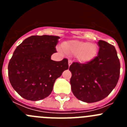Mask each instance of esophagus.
I'll return each instance as SVG.
<instances>
[{
	"mask_svg": "<svg viewBox=\"0 0 127 127\" xmlns=\"http://www.w3.org/2000/svg\"><path fill=\"white\" fill-rule=\"evenodd\" d=\"M68 63H69V65L70 66V65L72 64V61L71 60H69V61H68Z\"/></svg>",
	"mask_w": 127,
	"mask_h": 127,
	"instance_id": "1",
	"label": "esophagus"
}]
</instances>
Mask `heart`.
<instances>
[{"instance_id":"heart-1","label":"heart","mask_w":127,"mask_h":127,"mask_svg":"<svg viewBox=\"0 0 127 127\" xmlns=\"http://www.w3.org/2000/svg\"><path fill=\"white\" fill-rule=\"evenodd\" d=\"M62 48L65 52L76 55L77 60L87 62L95 57L97 52V46L88 42L71 41L63 44Z\"/></svg>"}]
</instances>
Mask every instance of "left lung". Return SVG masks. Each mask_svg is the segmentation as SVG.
Returning a JSON list of instances; mask_svg holds the SVG:
<instances>
[{
	"label": "left lung",
	"instance_id": "left-lung-1",
	"mask_svg": "<svg viewBox=\"0 0 127 127\" xmlns=\"http://www.w3.org/2000/svg\"><path fill=\"white\" fill-rule=\"evenodd\" d=\"M98 44L97 57L85 64L73 62L69 67L72 92L76 98L87 103L107 97L120 77V63L114 46L102 40Z\"/></svg>",
	"mask_w": 127,
	"mask_h": 127
}]
</instances>
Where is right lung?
Listing matches in <instances>:
<instances>
[{"mask_svg": "<svg viewBox=\"0 0 127 127\" xmlns=\"http://www.w3.org/2000/svg\"><path fill=\"white\" fill-rule=\"evenodd\" d=\"M60 37L32 35L18 46L8 64L10 83L14 90L29 100L37 101L51 94L54 83L69 68L68 60H51L57 52Z\"/></svg>", "mask_w": 127, "mask_h": 127, "instance_id": "right-lung-1", "label": "right lung"}]
</instances>
